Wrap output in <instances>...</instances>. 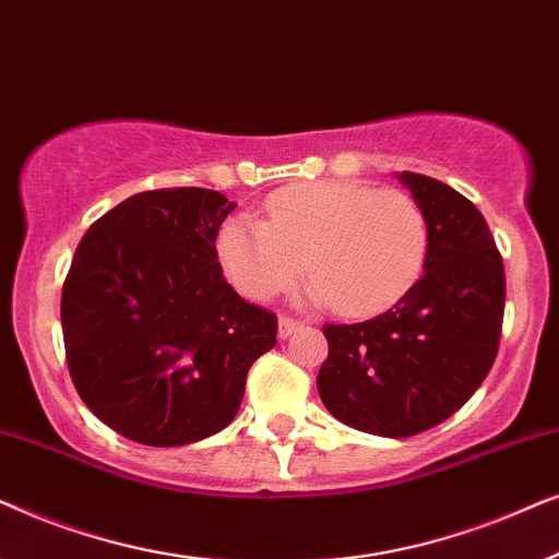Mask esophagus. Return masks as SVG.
<instances>
[{
	"instance_id": "1",
	"label": "esophagus",
	"mask_w": 559,
	"mask_h": 559,
	"mask_svg": "<svg viewBox=\"0 0 559 559\" xmlns=\"http://www.w3.org/2000/svg\"><path fill=\"white\" fill-rule=\"evenodd\" d=\"M297 328H302V320H297L293 316H280V338H287V335H293Z\"/></svg>"
}]
</instances>
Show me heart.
<instances>
[{
  "instance_id": "heart-1",
  "label": "heart",
  "mask_w": 559,
  "mask_h": 559,
  "mask_svg": "<svg viewBox=\"0 0 559 559\" xmlns=\"http://www.w3.org/2000/svg\"><path fill=\"white\" fill-rule=\"evenodd\" d=\"M430 224L396 188L318 180L266 198V221L236 216L218 234V259L251 300L285 293L308 266L305 295L343 316H373L423 274Z\"/></svg>"
}]
</instances>
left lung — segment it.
Listing matches in <instances>:
<instances>
[{"label": "left lung", "instance_id": "obj_1", "mask_svg": "<svg viewBox=\"0 0 559 559\" xmlns=\"http://www.w3.org/2000/svg\"><path fill=\"white\" fill-rule=\"evenodd\" d=\"M400 180L430 224L425 274L381 316L325 325L318 392L354 430L425 432L471 400L499 354L507 277L486 218L468 198L419 173Z\"/></svg>", "mask_w": 559, "mask_h": 559}]
</instances>
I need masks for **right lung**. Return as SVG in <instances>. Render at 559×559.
Returning a JSON list of instances; mask_svg holds the SVG:
<instances>
[{
    "mask_svg": "<svg viewBox=\"0 0 559 559\" xmlns=\"http://www.w3.org/2000/svg\"><path fill=\"white\" fill-rule=\"evenodd\" d=\"M236 203L216 190L136 193L94 221L60 297L68 371L127 440L198 442L239 412L277 316L234 293L216 236Z\"/></svg>",
    "mask_w": 559,
    "mask_h": 559,
    "instance_id": "1",
    "label": "right lung"
}]
</instances>
